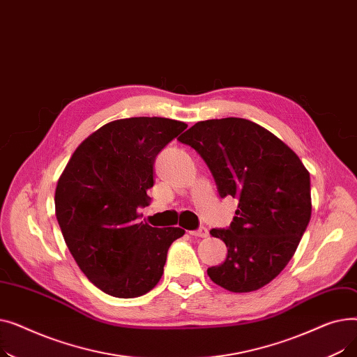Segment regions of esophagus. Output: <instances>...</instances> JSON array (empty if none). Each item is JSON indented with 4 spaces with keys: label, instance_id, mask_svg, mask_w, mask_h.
I'll use <instances>...</instances> for the list:
<instances>
[{
    "label": "esophagus",
    "instance_id": "obj_1",
    "mask_svg": "<svg viewBox=\"0 0 357 357\" xmlns=\"http://www.w3.org/2000/svg\"><path fill=\"white\" fill-rule=\"evenodd\" d=\"M190 234L195 236V237H207L208 236V230L205 229V227H199V229H197L194 231H190Z\"/></svg>",
    "mask_w": 357,
    "mask_h": 357
}]
</instances>
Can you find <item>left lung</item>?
<instances>
[{
    "mask_svg": "<svg viewBox=\"0 0 357 357\" xmlns=\"http://www.w3.org/2000/svg\"><path fill=\"white\" fill-rule=\"evenodd\" d=\"M207 163L221 198L238 199L227 229L210 233L227 257L207 273L231 292L269 284L292 259L311 218L310 174L271 131L245 119L198 121L178 139Z\"/></svg>",
    "mask_w": 357,
    "mask_h": 357,
    "instance_id": "left-lung-1",
    "label": "left lung"
}]
</instances>
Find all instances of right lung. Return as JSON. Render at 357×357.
Returning a JSON list of instances; mask_svg holds the SVG:
<instances>
[{"instance_id": "obj_1", "label": "right lung", "mask_w": 357, "mask_h": 357, "mask_svg": "<svg viewBox=\"0 0 357 357\" xmlns=\"http://www.w3.org/2000/svg\"><path fill=\"white\" fill-rule=\"evenodd\" d=\"M188 127L162 117L111 121L85 139L54 194L56 218L79 269L102 292L136 298L163 275L167 250L183 236L139 221L149 205L156 156Z\"/></svg>"}]
</instances>
